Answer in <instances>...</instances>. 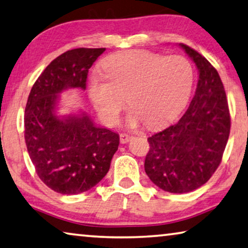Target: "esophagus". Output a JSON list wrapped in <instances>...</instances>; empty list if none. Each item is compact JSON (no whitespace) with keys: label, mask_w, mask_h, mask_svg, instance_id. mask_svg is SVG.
I'll list each match as a JSON object with an SVG mask.
<instances>
[{"label":"esophagus","mask_w":248,"mask_h":248,"mask_svg":"<svg viewBox=\"0 0 248 248\" xmlns=\"http://www.w3.org/2000/svg\"><path fill=\"white\" fill-rule=\"evenodd\" d=\"M132 139V136L127 135V134H121L120 135V142L121 143H127Z\"/></svg>","instance_id":"esophagus-1"}]
</instances>
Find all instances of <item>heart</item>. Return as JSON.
<instances>
[{
  "mask_svg": "<svg viewBox=\"0 0 248 248\" xmlns=\"http://www.w3.org/2000/svg\"><path fill=\"white\" fill-rule=\"evenodd\" d=\"M102 66L105 73L92 72L87 87L92 105L109 124L117 123L127 103L121 94L134 107L129 124L143 120L157 125L179 113L194 86L193 65L182 55L125 51L105 59Z\"/></svg>",
  "mask_w": 248,
  "mask_h": 248,
  "instance_id": "b5f03b06",
  "label": "heart"
}]
</instances>
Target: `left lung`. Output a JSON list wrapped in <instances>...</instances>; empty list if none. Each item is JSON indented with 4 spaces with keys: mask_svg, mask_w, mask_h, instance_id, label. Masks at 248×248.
<instances>
[{
    "mask_svg": "<svg viewBox=\"0 0 248 248\" xmlns=\"http://www.w3.org/2000/svg\"><path fill=\"white\" fill-rule=\"evenodd\" d=\"M185 50L198 69L195 95L184 116L150 136L145 170L160 189L189 193L202 186L216 171L231 131L226 92L217 70L186 44Z\"/></svg>",
    "mask_w": 248,
    "mask_h": 248,
    "instance_id": "obj_1",
    "label": "left lung"
}]
</instances>
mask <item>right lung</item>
Returning a JSON list of instances; mask_svg holds the SVG:
<instances>
[{"mask_svg":"<svg viewBox=\"0 0 248 248\" xmlns=\"http://www.w3.org/2000/svg\"><path fill=\"white\" fill-rule=\"evenodd\" d=\"M69 50L44 69L30 92L24 114V138L40 179L62 195L94 187L107 175L119 146V135L98 127L87 112L58 116L62 91L86 90L89 69L105 52Z\"/></svg>","mask_w":248,"mask_h":248,"instance_id":"add662e5","label":"right lung"}]
</instances>
